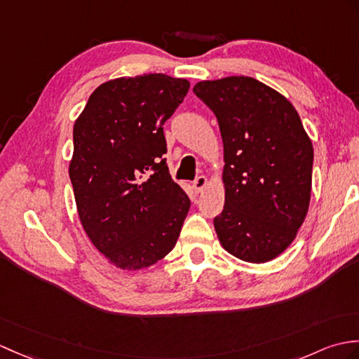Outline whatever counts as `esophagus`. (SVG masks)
I'll use <instances>...</instances> for the list:
<instances>
[{
  "label": "esophagus",
  "instance_id": "obj_1",
  "mask_svg": "<svg viewBox=\"0 0 359 359\" xmlns=\"http://www.w3.org/2000/svg\"><path fill=\"white\" fill-rule=\"evenodd\" d=\"M208 185V179L205 176H198L194 182H193V188L196 193H202V191L206 188Z\"/></svg>",
  "mask_w": 359,
  "mask_h": 359
}]
</instances>
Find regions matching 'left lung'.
I'll use <instances>...</instances> for the list:
<instances>
[{
    "label": "left lung",
    "mask_w": 359,
    "mask_h": 359,
    "mask_svg": "<svg viewBox=\"0 0 359 359\" xmlns=\"http://www.w3.org/2000/svg\"><path fill=\"white\" fill-rule=\"evenodd\" d=\"M223 140L224 206L214 219L222 246L266 263L292 243L311 202L313 147L287 99L249 76L197 82Z\"/></svg>",
    "instance_id": "8db88e82"
}]
</instances>
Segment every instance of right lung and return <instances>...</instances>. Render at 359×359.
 Wrapping results in <instances>:
<instances>
[{
  "instance_id": "obj_1",
  "label": "right lung",
  "mask_w": 359,
  "mask_h": 359,
  "mask_svg": "<svg viewBox=\"0 0 359 359\" xmlns=\"http://www.w3.org/2000/svg\"><path fill=\"white\" fill-rule=\"evenodd\" d=\"M189 90L163 73L99 86L73 127L69 166L82 228L108 262L144 269L171 252L191 202L170 176L163 123Z\"/></svg>"
}]
</instances>
